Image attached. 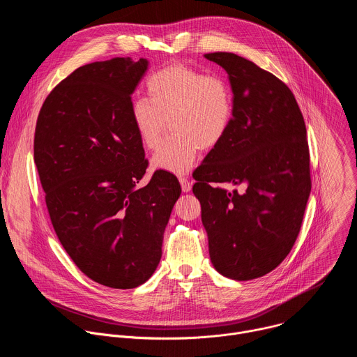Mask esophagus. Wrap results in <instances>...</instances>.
I'll return each mask as SVG.
<instances>
[{"label": "esophagus", "instance_id": "esophagus-1", "mask_svg": "<svg viewBox=\"0 0 357 357\" xmlns=\"http://www.w3.org/2000/svg\"><path fill=\"white\" fill-rule=\"evenodd\" d=\"M179 182H181V186H182V190H183V192H189V190L192 189V183L189 182L188 178L181 176V178H179Z\"/></svg>", "mask_w": 357, "mask_h": 357}]
</instances>
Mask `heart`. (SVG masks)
I'll list each match as a JSON object with an SVG mask.
<instances>
[{"label":"heart","mask_w":357,"mask_h":357,"mask_svg":"<svg viewBox=\"0 0 357 357\" xmlns=\"http://www.w3.org/2000/svg\"><path fill=\"white\" fill-rule=\"evenodd\" d=\"M148 97L131 100V119L142 145L160 148L168 123L172 134L157 152L152 164L171 174H186L195 164L199 148L211 149L227 134L234 101L229 82L216 73L172 63L146 80Z\"/></svg>","instance_id":"obj_1"}]
</instances>
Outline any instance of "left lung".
Masks as SVG:
<instances>
[{"instance_id":"obj_1","label":"left lung","mask_w":357,"mask_h":357,"mask_svg":"<svg viewBox=\"0 0 357 357\" xmlns=\"http://www.w3.org/2000/svg\"><path fill=\"white\" fill-rule=\"evenodd\" d=\"M229 75L234 113L225 138L196 169L213 267L248 281L278 267L291 251L311 193L307 127L288 86L230 52L206 54ZM245 183L244 194L211 182Z\"/></svg>"}]
</instances>
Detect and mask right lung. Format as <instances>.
Segmentation results:
<instances>
[{
    "label": "right lung",
    "mask_w": 357,
    "mask_h": 357,
    "mask_svg": "<svg viewBox=\"0 0 357 357\" xmlns=\"http://www.w3.org/2000/svg\"><path fill=\"white\" fill-rule=\"evenodd\" d=\"M146 68V59L114 58L76 69L45 98L33 138L61 244L84 275L119 289L144 284L157 270L181 195L167 171L137 188L148 161L130 107Z\"/></svg>",
    "instance_id": "1"
}]
</instances>
